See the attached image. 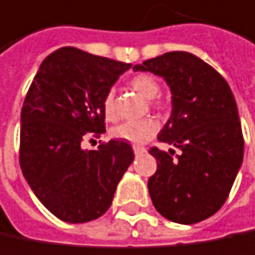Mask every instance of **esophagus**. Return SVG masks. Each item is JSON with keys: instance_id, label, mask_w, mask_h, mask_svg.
Returning a JSON list of instances; mask_svg holds the SVG:
<instances>
[{"instance_id": "obj_1", "label": "esophagus", "mask_w": 255, "mask_h": 255, "mask_svg": "<svg viewBox=\"0 0 255 255\" xmlns=\"http://www.w3.org/2000/svg\"><path fill=\"white\" fill-rule=\"evenodd\" d=\"M133 152H135V155H141L145 152V148L139 146V145H133Z\"/></svg>"}]
</instances>
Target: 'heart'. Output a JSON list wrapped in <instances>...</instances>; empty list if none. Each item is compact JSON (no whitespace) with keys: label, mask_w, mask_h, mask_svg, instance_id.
<instances>
[{"label":"heart","mask_w":255,"mask_h":255,"mask_svg":"<svg viewBox=\"0 0 255 255\" xmlns=\"http://www.w3.org/2000/svg\"><path fill=\"white\" fill-rule=\"evenodd\" d=\"M129 85L139 92L142 97L151 100L154 97L158 95L160 92V85L158 82L154 79L149 75H136L133 76ZM103 113L104 117L107 120H116L117 117V110H116V97H114V91H109L104 98H103ZM158 130V123L157 120L146 117L142 120H133V122H125L120 123L119 126H116L113 129L112 135L116 139L125 141V142L135 143V145H141V143L148 142Z\"/></svg>","instance_id":"obj_1"}]
</instances>
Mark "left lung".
<instances>
[{
  "instance_id": "left-lung-1",
  "label": "left lung",
  "mask_w": 255,
  "mask_h": 255,
  "mask_svg": "<svg viewBox=\"0 0 255 255\" xmlns=\"http://www.w3.org/2000/svg\"><path fill=\"white\" fill-rule=\"evenodd\" d=\"M135 72L164 78L172 91V116L158 133L160 142L180 149L152 146L157 172L148 179L155 210L166 219L192 225L225 204L244 157V136L234 94L210 64L185 51H172Z\"/></svg>"
}]
</instances>
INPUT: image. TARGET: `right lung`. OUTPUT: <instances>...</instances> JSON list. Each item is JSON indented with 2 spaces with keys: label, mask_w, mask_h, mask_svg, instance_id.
I'll use <instances>...</instances> for the list:
<instances>
[{
  "label": "right lung",
  "mask_w": 255,
  "mask_h": 255,
  "mask_svg": "<svg viewBox=\"0 0 255 255\" xmlns=\"http://www.w3.org/2000/svg\"><path fill=\"white\" fill-rule=\"evenodd\" d=\"M132 64L64 47L39 66L21 109L20 167L38 200L60 220L103 216L135 155L112 139L83 149L86 133L106 130L103 98Z\"/></svg>",
  "instance_id": "obj_1"
}]
</instances>
